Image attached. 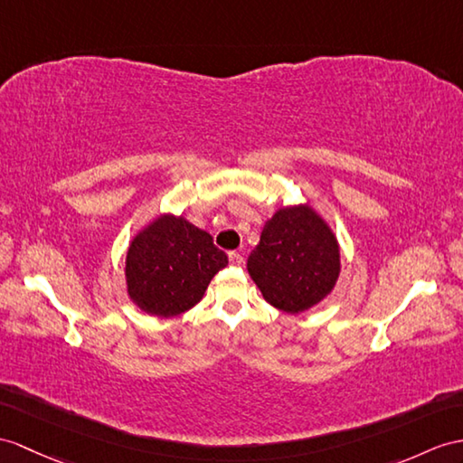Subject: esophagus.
Wrapping results in <instances>:
<instances>
[{
  "label": "esophagus",
  "instance_id": "34e87169",
  "mask_svg": "<svg viewBox=\"0 0 463 463\" xmlns=\"http://www.w3.org/2000/svg\"><path fill=\"white\" fill-rule=\"evenodd\" d=\"M228 257H230V263H232V265H238V267H240V265L243 263V255L238 253V251H230Z\"/></svg>",
  "mask_w": 463,
  "mask_h": 463
}]
</instances>
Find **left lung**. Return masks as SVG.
<instances>
[{"instance_id":"8db88e82","label":"left lung","mask_w":463,"mask_h":463,"mask_svg":"<svg viewBox=\"0 0 463 463\" xmlns=\"http://www.w3.org/2000/svg\"><path fill=\"white\" fill-rule=\"evenodd\" d=\"M247 270L269 304L298 314L330 295L340 275V250L308 206L283 208L265 223Z\"/></svg>"}]
</instances>
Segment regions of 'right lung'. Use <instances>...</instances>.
I'll return each instance as SVG.
<instances>
[{
  "label": "right lung",
  "mask_w": 463,
  "mask_h": 463,
  "mask_svg": "<svg viewBox=\"0 0 463 463\" xmlns=\"http://www.w3.org/2000/svg\"><path fill=\"white\" fill-rule=\"evenodd\" d=\"M228 255L212 235L184 218L163 216L129 245L126 277L133 302L155 317L171 318L193 308Z\"/></svg>",
  "instance_id": "add662e5"
}]
</instances>
